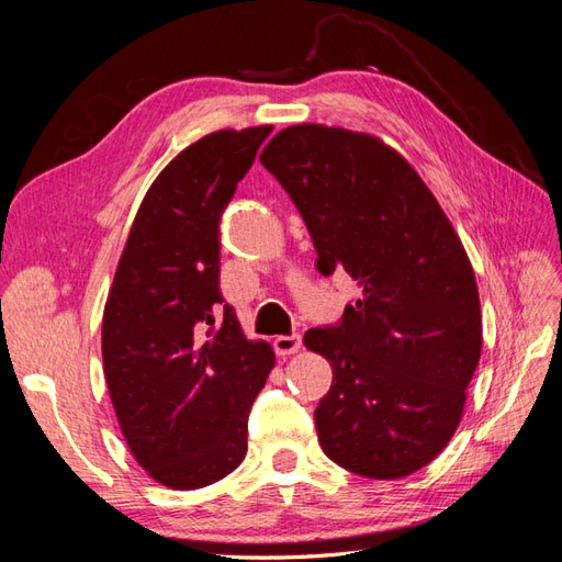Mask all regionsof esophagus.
Returning a JSON list of instances; mask_svg holds the SVG:
<instances>
[{
	"label": "esophagus",
	"instance_id": "34e87169",
	"mask_svg": "<svg viewBox=\"0 0 562 562\" xmlns=\"http://www.w3.org/2000/svg\"><path fill=\"white\" fill-rule=\"evenodd\" d=\"M274 347L281 356H293L302 349V337L300 335H281V337H277Z\"/></svg>",
	"mask_w": 562,
	"mask_h": 562
}]
</instances>
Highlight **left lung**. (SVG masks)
I'll list each match as a JSON object with an SVG mask.
<instances>
[{
    "instance_id": "obj_1",
    "label": "left lung",
    "mask_w": 562,
    "mask_h": 562,
    "mask_svg": "<svg viewBox=\"0 0 562 562\" xmlns=\"http://www.w3.org/2000/svg\"><path fill=\"white\" fill-rule=\"evenodd\" d=\"M260 161L297 206L321 274L345 269L361 288L339 326L304 333L333 366L318 443L366 479L411 475L450 443L481 359L469 255L434 192L378 135L295 124Z\"/></svg>"
}]
</instances>
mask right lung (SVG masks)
Segmentation results:
<instances>
[{"label": "right lung", "mask_w": 562, "mask_h": 562, "mask_svg": "<svg viewBox=\"0 0 562 562\" xmlns=\"http://www.w3.org/2000/svg\"><path fill=\"white\" fill-rule=\"evenodd\" d=\"M269 124L187 145L149 184L103 312V370L126 446L149 479L196 490L248 450V413L274 349L220 293V215Z\"/></svg>", "instance_id": "right-lung-1"}]
</instances>
